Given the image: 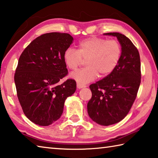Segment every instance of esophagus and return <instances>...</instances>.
Wrapping results in <instances>:
<instances>
[{
	"instance_id": "1",
	"label": "esophagus",
	"mask_w": 158,
	"mask_h": 158,
	"mask_svg": "<svg viewBox=\"0 0 158 158\" xmlns=\"http://www.w3.org/2000/svg\"><path fill=\"white\" fill-rule=\"evenodd\" d=\"M77 89H82V88L86 87V85H85V84H81V83L77 82Z\"/></svg>"
}]
</instances>
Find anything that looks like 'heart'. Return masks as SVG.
Listing matches in <instances>:
<instances>
[{
	"instance_id": "obj_1",
	"label": "heart",
	"mask_w": 158,
	"mask_h": 158,
	"mask_svg": "<svg viewBox=\"0 0 158 158\" xmlns=\"http://www.w3.org/2000/svg\"><path fill=\"white\" fill-rule=\"evenodd\" d=\"M122 46L116 40L90 37L80 41L78 49L68 47L63 53L65 65L72 70H76L86 58L87 66L71 74L77 81L84 84L100 77L111 74L121 60Z\"/></svg>"
}]
</instances>
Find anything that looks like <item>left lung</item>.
Masks as SVG:
<instances>
[{
	"mask_svg": "<svg viewBox=\"0 0 158 158\" xmlns=\"http://www.w3.org/2000/svg\"><path fill=\"white\" fill-rule=\"evenodd\" d=\"M105 35L118 40L121 58L113 73L90 85L92 97L87 109L93 121L107 126L121 121L129 113L137 98L141 73L139 53L132 41L119 33Z\"/></svg>",
	"mask_w": 158,
	"mask_h": 158,
	"instance_id": "obj_1",
	"label": "left lung"
}]
</instances>
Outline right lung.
<instances>
[{
	"label": "right lung",
	"mask_w": 158,
	"mask_h": 158,
	"mask_svg": "<svg viewBox=\"0 0 158 158\" xmlns=\"http://www.w3.org/2000/svg\"><path fill=\"white\" fill-rule=\"evenodd\" d=\"M68 33H48L36 37L23 51L15 73L17 95L26 116L41 126L59 119L65 99L77 89L76 81L68 79L63 53L73 43Z\"/></svg>",
	"instance_id": "obj_1"
}]
</instances>
